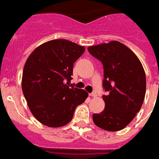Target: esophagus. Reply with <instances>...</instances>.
Instances as JSON below:
<instances>
[{"mask_svg": "<svg viewBox=\"0 0 159 159\" xmlns=\"http://www.w3.org/2000/svg\"><path fill=\"white\" fill-rule=\"evenodd\" d=\"M97 95V94H96L95 92H92V93H90V96H91V97H95V96Z\"/></svg>", "mask_w": 159, "mask_h": 159, "instance_id": "obj_1", "label": "esophagus"}]
</instances>
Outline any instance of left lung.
Returning <instances> with one entry per match:
<instances>
[{
    "label": "left lung",
    "mask_w": 159,
    "mask_h": 159,
    "mask_svg": "<svg viewBox=\"0 0 159 159\" xmlns=\"http://www.w3.org/2000/svg\"><path fill=\"white\" fill-rule=\"evenodd\" d=\"M88 52L103 66L102 95L105 108L93 114L98 127L107 131L121 130L139 112L146 89L141 61L129 48L117 41L89 47Z\"/></svg>",
    "instance_id": "obj_1"
}]
</instances>
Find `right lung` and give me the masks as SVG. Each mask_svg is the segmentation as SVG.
<instances>
[{
  "label": "right lung",
  "instance_id": "add662e5",
  "mask_svg": "<svg viewBox=\"0 0 159 159\" xmlns=\"http://www.w3.org/2000/svg\"><path fill=\"white\" fill-rule=\"evenodd\" d=\"M84 52L85 48L75 43L54 39L39 46L26 60L22 92L31 113L43 125H67L88 97L86 90L70 84L73 65Z\"/></svg>",
  "mask_w": 159,
  "mask_h": 159
}]
</instances>
